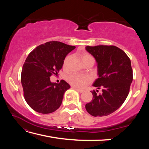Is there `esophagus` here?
<instances>
[{
    "mask_svg": "<svg viewBox=\"0 0 149 149\" xmlns=\"http://www.w3.org/2000/svg\"><path fill=\"white\" fill-rule=\"evenodd\" d=\"M74 89L77 91L79 92V93H83L84 92V91L81 90V89H77V88H74Z\"/></svg>",
    "mask_w": 149,
    "mask_h": 149,
    "instance_id": "34e87169",
    "label": "esophagus"
}]
</instances>
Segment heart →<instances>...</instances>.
<instances>
[{
    "label": "heart",
    "mask_w": 149,
    "mask_h": 149,
    "mask_svg": "<svg viewBox=\"0 0 149 149\" xmlns=\"http://www.w3.org/2000/svg\"><path fill=\"white\" fill-rule=\"evenodd\" d=\"M70 58H71L70 55H68V56L65 58L64 63H63L64 68H66L69 60H70ZM81 60L84 64L89 61H94L93 57L89 53H87V52H84V53L81 54ZM67 81L73 87L79 88V89H83V88L86 87V85L91 81V79L90 77L87 76V75L74 74L69 75L67 77Z\"/></svg>",
    "instance_id": "1"
}]
</instances>
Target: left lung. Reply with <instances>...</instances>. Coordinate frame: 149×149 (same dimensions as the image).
<instances>
[{"label":"left lung","instance_id":"8db88e82","mask_svg":"<svg viewBox=\"0 0 149 149\" xmlns=\"http://www.w3.org/2000/svg\"><path fill=\"white\" fill-rule=\"evenodd\" d=\"M97 62L99 78L93 86L102 89L92 91L93 99L85 105L93 116H106L118 110L127 97L133 81L131 60L125 52L113 45L85 47Z\"/></svg>","mask_w":149,"mask_h":149}]
</instances>
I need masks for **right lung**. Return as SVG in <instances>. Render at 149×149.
I'll list each match as a JSON object with an SVG mask.
<instances>
[{"mask_svg": "<svg viewBox=\"0 0 149 149\" xmlns=\"http://www.w3.org/2000/svg\"><path fill=\"white\" fill-rule=\"evenodd\" d=\"M75 48L53 41L39 45L29 54L22 68L21 82L24 99L33 110L50 114L60 107L70 86L64 80L52 83L50 77L58 75L66 55Z\"/></svg>", "mask_w": 149, "mask_h": 149, "instance_id": "1", "label": "right lung"}]
</instances>
